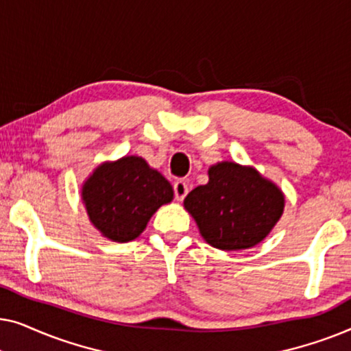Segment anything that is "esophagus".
<instances>
[{"instance_id": "esophagus-1", "label": "esophagus", "mask_w": 351, "mask_h": 351, "mask_svg": "<svg viewBox=\"0 0 351 351\" xmlns=\"http://www.w3.org/2000/svg\"><path fill=\"white\" fill-rule=\"evenodd\" d=\"M189 193V184L185 180H177L174 184V196L177 201H184V198Z\"/></svg>"}]
</instances>
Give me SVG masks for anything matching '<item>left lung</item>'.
Listing matches in <instances>:
<instances>
[{
    "label": "left lung",
    "instance_id": "left-lung-1",
    "mask_svg": "<svg viewBox=\"0 0 351 351\" xmlns=\"http://www.w3.org/2000/svg\"><path fill=\"white\" fill-rule=\"evenodd\" d=\"M184 204L210 246L239 251L271 232L285 209V196L252 167L225 161L210 167L208 184L191 190Z\"/></svg>",
    "mask_w": 351,
    "mask_h": 351
}]
</instances>
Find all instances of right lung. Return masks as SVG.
I'll list each match as a JSON object with an SVG mask.
<instances>
[{"mask_svg":"<svg viewBox=\"0 0 351 351\" xmlns=\"http://www.w3.org/2000/svg\"><path fill=\"white\" fill-rule=\"evenodd\" d=\"M172 196L169 182L138 156L105 162L83 186L90 222L104 237L118 243L136 239L156 209Z\"/></svg>","mask_w":351,"mask_h":351,"instance_id":"1","label":"right lung"}]
</instances>
